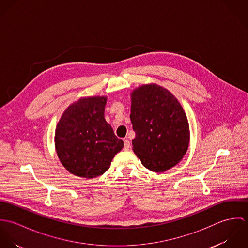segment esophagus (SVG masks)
<instances>
[{"instance_id": "esophagus-1", "label": "esophagus", "mask_w": 248, "mask_h": 248, "mask_svg": "<svg viewBox=\"0 0 248 248\" xmlns=\"http://www.w3.org/2000/svg\"><path fill=\"white\" fill-rule=\"evenodd\" d=\"M131 147V142L129 141L128 140H124V150L128 151Z\"/></svg>"}]
</instances>
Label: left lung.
Listing matches in <instances>:
<instances>
[{
  "instance_id": "1",
  "label": "left lung",
  "mask_w": 248,
  "mask_h": 248,
  "mask_svg": "<svg viewBox=\"0 0 248 248\" xmlns=\"http://www.w3.org/2000/svg\"><path fill=\"white\" fill-rule=\"evenodd\" d=\"M130 118L133 150L147 169L161 173L177 165L187 152L190 131L186 114L166 89L148 84L134 90Z\"/></svg>"
}]
</instances>
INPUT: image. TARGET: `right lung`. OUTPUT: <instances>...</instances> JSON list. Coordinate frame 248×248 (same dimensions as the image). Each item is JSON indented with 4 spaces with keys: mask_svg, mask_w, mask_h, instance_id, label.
<instances>
[{
    "mask_svg": "<svg viewBox=\"0 0 248 248\" xmlns=\"http://www.w3.org/2000/svg\"><path fill=\"white\" fill-rule=\"evenodd\" d=\"M107 97H83L68 107L55 131V149L74 176L93 178L109 168L124 146L104 117Z\"/></svg>",
    "mask_w": 248,
    "mask_h": 248,
    "instance_id": "1",
    "label": "right lung"
}]
</instances>
